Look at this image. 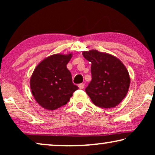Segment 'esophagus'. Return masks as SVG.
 Wrapping results in <instances>:
<instances>
[{
  "label": "esophagus",
  "mask_w": 155,
  "mask_h": 155,
  "mask_svg": "<svg viewBox=\"0 0 155 155\" xmlns=\"http://www.w3.org/2000/svg\"><path fill=\"white\" fill-rule=\"evenodd\" d=\"M78 87H79L80 89H81V90H82V89H84V83L79 84H78Z\"/></svg>",
  "instance_id": "1"
}]
</instances>
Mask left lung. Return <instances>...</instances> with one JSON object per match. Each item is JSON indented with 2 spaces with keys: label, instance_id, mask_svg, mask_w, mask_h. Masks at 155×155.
<instances>
[{
  "label": "left lung",
  "instance_id": "left-lung-1",
  "mask_svg": "<svg viewBox=\"0 0 155 155\" xmlns=\"http://www.w3.org/2000/svg\"><path fill=\"white\" fill-rule=\"evenodd\" d=\"M82 55L92 63V79L85 89L86 93L97 107H116L126 96L130 86L126 67L118 58L107 53L90 50L82 51Z\"/></svg>",
  "mask_w": 155,
  "mask_h": 155
}]
</instances>
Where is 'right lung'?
Listing matches in <instances>:
<instances>
[{"mask_svg": "<svg viewBox=\"0 0 155 155\" xmlns=\"http://www.w3.org/2000/svg\"><path fill=\"white\" fill-rule=\"evenodd\" d=\"M72 56V54L51 55L35 68L30 88L34 98L44 109L53 111L66 104L78 89L66 66Z\"/></svg>", "mask_w": 155, "mask_h": 155, "instance_id": "1", "label": "right lung"}]
</instances>
